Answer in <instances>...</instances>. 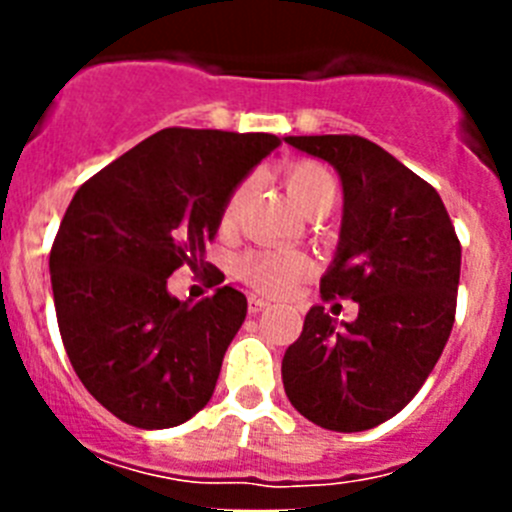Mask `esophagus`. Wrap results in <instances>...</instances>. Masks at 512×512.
Segmentation results:
<instances>
[{
  "label": "esophagus",
  "instance_id": "34e87169",
  "mask_svg": "<svg viewBox=\"0 0 512 512\" xmlns=\"http://www.w3.org/2000/svg\"><path fill=\"white\" fill-rule=\"evenodd\" d=\"M269 305H271V300H266V297H256V295L248 297V312H251V315H256V312L266 310V307H269Z\"/></svg>",
  "mask_w": 512,
  "mask_h": 512
}]
</instances>
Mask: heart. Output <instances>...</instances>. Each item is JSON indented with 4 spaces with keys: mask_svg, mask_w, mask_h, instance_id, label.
I'll return each mask as SVG.
<instances>
[{
    "mask_svg": "<svg viewBox=\"0 0 512 512\" xmlns=\"http://www.w3.org/2000/svg\"><path fill=\"white\" fill-rule=\"evenodd\" d=\"M248 187L251 184H243L233 192L228 207H225V215L233 217L238 205L246 197ZM287 189L289 197L297 202L302 212H318L323 207H333L338 194L336 176L330 174L323 164L318 161H297V164L289 166L287 171ZM310 259L302 256V253H287V251H264L253 253L243 261V277L253 284V287L266 289V292H287L302 274L310 271Z\"/></svg>",
    "mask_w": 512,
    "mask_h": 512,
    "instance_id": "1",
    "label": "heart"
}]
</instances>
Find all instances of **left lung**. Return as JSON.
<instances>
[{
    "mask_svg": "<svg viewBox=\"0 0 512 512\" xmlns=\"http://www.w3.org/2000/svg\"><path fill=\"white\" fill-rule=\"evenodd\" d=\"M284 143L328 161L341 179V233L320 292L359 302L351 323L310 307L282 359L284 392L320 428L369 431L413 400L449 341L459 238L436 189L372 140L287 135Z\"/></svg>",
    "mask_w": 512,
    "mask_h": 512,
    "instance_id": "1",
    "label": "left lung"
}]
</instances>
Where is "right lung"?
I'll return each mask as SVG.
<instances>
[{
	"mask_svg": "<svg viewBox=\"0 0 512 512\" xmlns=\"http://www.w3.org/2000/svg\"><path fill=\"white\" fill-rule=\"evenodd\" d=\"M277 146L269 133L166 128L74 194L51 248L58 328L81 384L125 423L174 428L210 402L248 302L220 287L192 305L166 279L205 261L238 184Z\"/></svg>",
	"mask_w": 512,
	"mask_h": 512,
	"instance_id": "obj_1",
	"label": "right lung"
}]
</instances>
